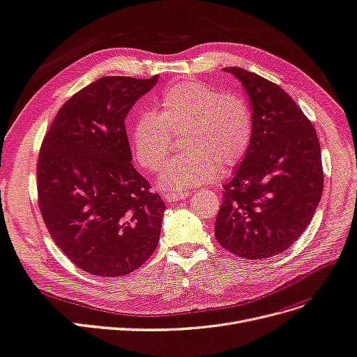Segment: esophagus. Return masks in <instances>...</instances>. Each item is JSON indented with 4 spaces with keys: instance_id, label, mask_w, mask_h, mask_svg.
<instances>
[{
    "instance_id": "esophagus-1",
    "label": "esophagus",
    "mask_w": 357,
    "mask_h": 357,
    "mask_svg": "<svg viewBox=\"0 0 357 357\" xmlns=\"http://www.w3.org/2000/svg\"><path fill=\"white\" fill-rule=\"evenodd\" d=\"M187 197H190V192H165L163 194V199L166 201H178V199H185Z\"/></svg>"
}]
</instances>
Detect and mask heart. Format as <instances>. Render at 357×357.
I'll list each match as a JSON object with an SVG mask.
<instances>
[{"mask_svg":"<svg viewBox=\"0 0 357 357\" xmlns=\"http://www.w3.org/2000/svg\"><path fill=\"white\" fill-rule=\"evenodd\" d=\"M183 134V149L163 169L159 185L183 192L213 182L242 163L252 140V116L246 100L198 80L167 87L158 111H143L131 126V147L146 170H159Z\"/></svg>","mask_w":357,"mask_h":357,"instance_id":"heart-1","label":"heart"}]
</instances>
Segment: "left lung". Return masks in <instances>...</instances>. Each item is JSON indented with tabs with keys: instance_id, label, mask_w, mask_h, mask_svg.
<instances>
[{
	"instance_id": "obj_1",
	"label": "left lung",
	"mask_w": 357,
	"mask_h": 357,
	"mask_svg": "<svg viewBox=\"0 0 357 357\" xmlns=\"http://www.w3.org/2000/svg\"><path fill=\"white\" fill-rule=\"evenodd\" d=\"M252 107V140L225 185L214 234L225 250L242 258L282 254L311 223L324 190L315 127L290 95L255 73L227 67Z\"/></svg>"
}]
</instances>
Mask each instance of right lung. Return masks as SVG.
<instances>
[{
	"label": "right lung",
	"instance_id": "add662e5",
	"mask_svg": "<svg viewBox=\"0 0 357 357\" xmlns=\"http://www.w3.org/2000/svg\"><path fill=\"white\" fill-rule=\"evenodd\" d=\"M156 82L158 75L102 77L59 107L42 140V219L59 250L89 274H130L158 246L166 206L131 165L123 123Z\"/></svg>",
	"mask_w": 357,
	"mask_h": 357
}]
</instances>
